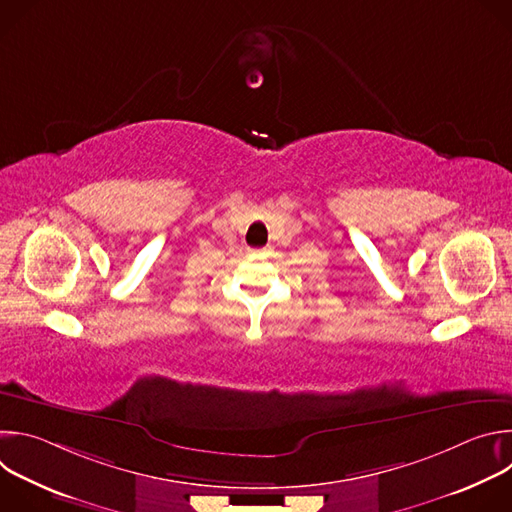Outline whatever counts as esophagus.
I'll return each instance as SVG.
<instances>
[{"instance_id":"obj_1","label":"esophagus","mask_w":512,"mask_h":512,"mask_svg":"<svg viewBox=\"0 0 512 512\" xmlns=\"http://www.w3.org/2000/svg\"><path fill=\"white\" fill-rule=\"evenodd\" d=\"M269 251V247H263V249H259V253H267Z\"/></svg>"}]
</instances>
